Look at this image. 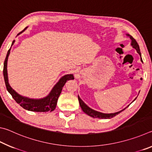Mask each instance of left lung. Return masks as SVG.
Here are the masks:
<instances>
[{"label":"left lung","mask_w":152,"mask_h":152,"mask_svg":"<svg viewBox=\"0 0 152 152\" xmlns=\"http://www.w3.org/2000/svg\"><path fill=\"white\" fill-rule=\"evenodd\" d=\"M127 35L130 37V39H132V45L133 46V48H135V50H137V53L141 56V52H140V46H139L138 43H137V42H136V40L132 37V35H129V34ZM141 61H143L142 60H141ZM78 101H79V103H80V105L81 109H82V110H83L84 113H86V114H87L88 115H89V116H91L92 117L99 118V119H111V118L114 117L115 116H116L117 115L119 114L120 113H121L123 110H124L126 109V108H127V107H126L123 110H120V111L117 112V113H110V114H105V113L98 112V111H96V110H94L93 109H91V108L88 107L85 103H84L83 101H82L80 98L79 97V96H78Z\"/></svg>","instance_id":"obj_1"}]
</instances>
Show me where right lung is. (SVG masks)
<instances>
[{
	"instance_id": "obj_1",
	"label": "right lung",
	"mask_w": 152,
	"mask_h": 152,
	"mask_svg": "<svg viewBox=\"0 0 152 152\" xmlns=\"http://www.w3.org/2000/svg\"><path fill=\"white\" fill-rule=\"evenodd\" d=\"M26 28L27 27H25V29H26ZM25 29L23 30L21 32L25 31ZM14 43L15 40L12 42V45H13ZM10 50H11V48L9 49L8 52H7L6 58H5L4 60L3 67V76L5 85H6L7 91H8L9 93L11 94L12 97L15 99V101H16L20 106H21L25 109L35 112L53 111V110L56 109V105H57L58 97L60 96L61 92V90H62L63 86H64V84H65L66 81L69 80L74 79V76L72 74H67V75L64 76L62 78L59 80L58 83L56 84V86L53 87V88L52 89V91H51L50 94H49L47 97L44 98V99H29V98L21 96L19 94H17V92L10 86L8 82L7 65V60H8V57L10 53Z\"/></svg>"
}]
</instances>
